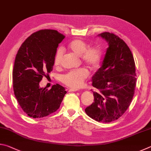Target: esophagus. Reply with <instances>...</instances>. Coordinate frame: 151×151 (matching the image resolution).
<instances>
[{"label":"esophagus","instance_id":"obj_1","mask_svg":"<svg viewBox=\"0 0 151 151\" xmlns=\"http://www.w3.org/2000/svg\"><path fill=\"white\" fill-rule=\"evenodd\" d=\"M79 91L78 89H76V88H68V91L69 92H75V91Z\"/></svg>","mask_w":151,"mask_h":151}]
</instances>
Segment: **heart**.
Segmentation results:
<instances>
[{"instance_id":"1","label":"heart","mask_w":151,"mask_h":151,"mask_svg":"<svg viewBox=\"0 0 151 151\" xmlns=\"http://www.w3.org/2000/svg\"><path fill=\"white\" fill-rule=\"evenodd\" d=\"M68 49L71 52L81 57L82 62L88 66L91 70H95L99 68L101 60V52L97 47L88 48V45L81 39H75L68 45ZM63 52L58 49L56 52L54 58L55 66L60 65L62 62ZM88 75V71L85 68L69 71L61 77L63 83L72 88H80Z\"/></svg>"}]
</instances>
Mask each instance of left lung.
Returning a JSON list of instances; mask_svg holds the SVG:
<instances>
[{
	"label": "left lung",
	"mask_w": 151,
	"mask_h": 151,
	"mask_svg": "<svg viewBox=\"0 0 151 151\" xmlns=\"http://www.w3.org/2000/svg\"><path fill=\"white\" fill-rule=\"evenodd\" d=\"M108 42L102 66L92 77L94 103L85 109L88 116L101 122L115 121L131 104L136 86L133 56L123 40L108 32L99 34Z\"/></svg>",
	"instance_id": "1"
}]
</instances>
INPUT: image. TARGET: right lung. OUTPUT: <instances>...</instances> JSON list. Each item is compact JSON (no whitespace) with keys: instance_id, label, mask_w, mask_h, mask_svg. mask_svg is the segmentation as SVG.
I'll list each match as a JSON object with an SVG mask.
<instances>
[{"instance_id":"right-lung-1","label":"right lung","mask_w":151,"mask_h":151,"mask_svg":"<svg viewBox=\"0 0 151 151\" xmlns=\"http://www.w3.org/2000/svg\"><path fill=\"white\" fill-rule=\"evenodd\" d=\"M65 36L57 30L34 32L22 43L15 58L12 83L15 97L23 111L32 118H42L59 109L66 91L58 84L49 91L39 83L52 70L58 44Z\"/></svg>"}]
</instances>
